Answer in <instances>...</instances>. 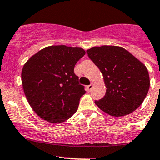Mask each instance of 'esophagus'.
I'll list each match as a JSON object with an SVG mask.
<instances>
[{
    "label": "esophagus",
    "instance_id": "esophagus-1",
    "mask_svg": "<svg viewBox=\"0 0 160 160\" xmlns=\"http://www.w3.org/2000/svg\"><path fill=\"white\" fill-rule=\"evenodd\" d=\"M92 88V83H91L90 85L87 86V91H91Z\"/></svg>",
    "mask_w": 160,
    "mask_h": 160
}]
</instances>
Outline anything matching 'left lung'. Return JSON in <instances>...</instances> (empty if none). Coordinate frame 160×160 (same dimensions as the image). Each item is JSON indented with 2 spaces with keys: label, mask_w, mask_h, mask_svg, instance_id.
I'll use <instances>...</instances> for the list:
<instances>
[{
  "label": "left lung",
  "mask_w": 160,
  "mask_h": 160,
  "mask_svg": "<svg viewBox=\"0 0 160 160\" xmlns=\"http://www.w3.org/2000/svg\"><path fill=\"white\" fill-rule=\"evenodd\" d=\"M87 53L102 73L107 88L104 97L95 101L98 107L115 117L135 111L150 88V77L144 64L118 46L94 47Z\"/></svg>",
  "instance_id": "obj_1"
}]
</instances>
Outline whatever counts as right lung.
<instances>
[{"label": "right lung", "instance_id": "1", "mask_svg": "<svg viewBox=\"0 0 160 160\" xmlns=\"http://www.w3.org/2000/svg\"><path fill=\"white\" fill-rule=\"evenodd\" d=\"M85 54L81 48L49 46L24 64L21 77L26 99L44 120L61 123L77 112L86 91L74 67Z\"/></svg>", "mask_w": 160, "mask_h": 160}]
</instances>
